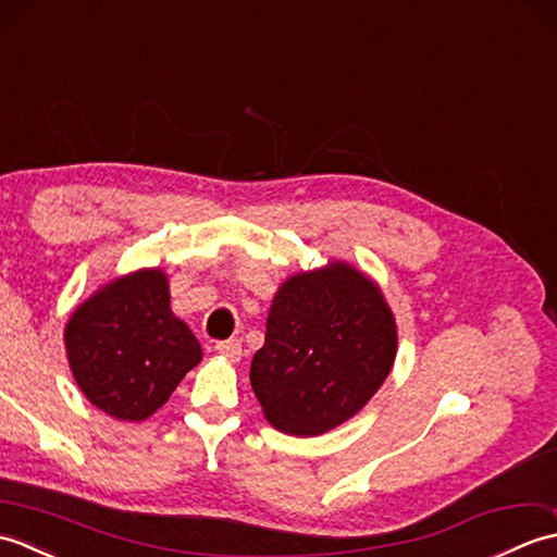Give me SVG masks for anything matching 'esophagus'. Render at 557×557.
Instances as JSON below:
<instances>
[{
	"mask_svg": "<svg viewBox=\"0 0 557 557\" xmlns=\"http://www.w3.org/2000/svg\"><path fill=\"white\" fill-rule=\"evenodd\" d=\"M215 351L222 359L227 361H239L242 359V342L239 339H227V342H218Z\"/></svg>",
	"mask_w": 557,
	"mask_h": 557,
	"instance_id": "1",
	"label": "esophagus"
}]
</instances>
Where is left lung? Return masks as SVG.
Returning <instances> with one entry per match:
<instances>
[{
    "label": "left lung",
    "mask_w": 557,
    "mask_h": 557,
    "mask_svg": "<svg viewBox=\"0 0 557 557\" xmlns=\"http://www.w3.org/2000/svg\"><path fill=\"white\" fill-rule=\"evenodd\" d=\"M395 357L397 323L381 285L347 260H327L294 272L272 297L251 387L277 431L323 435L369 405Z\"/></svg>",
    "instance_id": "obj_1"
}]
</instances>
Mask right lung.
<instances>
[{"label":"right lung","mask_w":557,"mask_h":557,"mask_svg":"<svg viewBox=\"0 0 557 557\" xmlns=\"http://www.w3.org/2000/svg\"><path fill=\"white\" fill-rule=\"evenodd\" d=\"M162 268L104 282L64 325L71 375L92 407L116 421H146L203 359L196 335L170 306Z\"/></svg>","instance_id":"right-lung-1"}]
</instances>
